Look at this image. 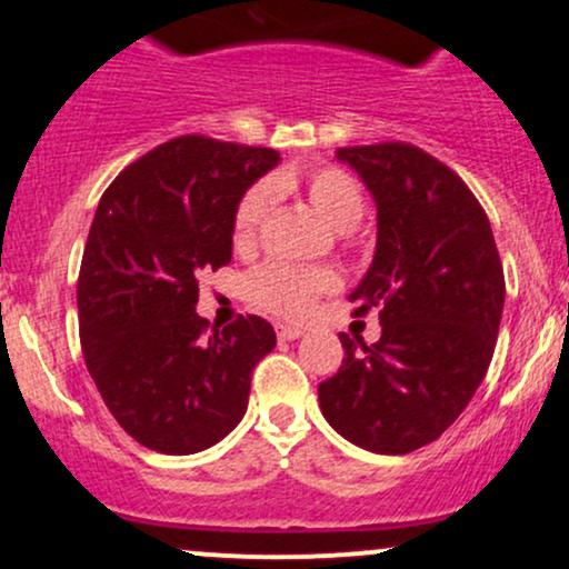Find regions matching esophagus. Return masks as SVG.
I'll use <instances>...</instances> for the list:
<instances>
[{
	"label": "esophagus",
	"mask_w": 569,
	"mask_h": 569,
	"mask_svg": "<svg viewBox=\"0 0 569 569\" xmlns=\"http://www.w3.org/2000/svg\"><path fill=\"white\" fill-rule=\"evenodd\" d=\"M305 331L299 329V326H286V323L278 326V337L283 339V342H293V339H299Z\"/></svg>",
	"instance_id": "34e87169"
}]
</instances>
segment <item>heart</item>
I'll use <instances>...</instances> for the list:
<instances>
[{"label":"heart","mask_w":569,"mask_h":569,"mask_svg":"<svg viewBox=\"0 0 569 569\" xmlns=\"http://www.w3.org/2000/svg\"><path fill=\"white\" fill-rule=\"evenodd\" d=\"M299 184L305 189L307 200L316 208L331 230L352 232L363 217V194L358 181L342 168H318L307 173L305 179H291L289 173H280L276 179H264L253 184L240 198L238 211L232 219V234L238 246H251L259 230L270 217L272 206L280 189ZM339 278L331 270H316V267H291L270 262L253 270L246 278V293L253 305L264 310L278 312L286 318H302L310 312L312 302L321 293L335 291Z\"/></svg>","instance_id":"heart-1"}]
</instances>
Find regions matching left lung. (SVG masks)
Returning <instances> with one entry per match:
<instances>
[{
    "label": "left lung",
    "mask_w": 569,
    "mask_h": 569,
    "mask_svg": "<svg viewBox=\"0 0 569 569\" xmlns=\"http://www.w3.org/2000/svg\"><path fill=\"white\" fill-rule=\"evenodd\" d=\"M377 206V248L350 293L380 307L375 345L339 335L342 367L318 385L331 428L377 455L436 441L485 380L506 280L485 208L455 171L411 143L337 149Z\"/></svg>",
    "instance_id": "8db88e82"
}]
</instances>
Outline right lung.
<instances>
[{"label": "right lung", "mask_w": 569, "mask_h": 569, "mask_svg": "<svg viewBox=\"0 0 569 569\" xmlns=\"http://www.w3.org/2000/svg\"><path fill=\"white\" fill-rule=\"evenodd\" d=\"M278 162L276 149L179 136L128 166L98 202L77 280L82 356L141 447L194 455L243 420L276 329L240 316L206 335L198 278L230 264L238 202Z\"/></svg>", "instance_id": "right-lung-1"}]
</instances>
